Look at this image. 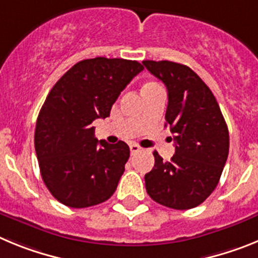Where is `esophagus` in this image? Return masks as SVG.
I'll use <instances>...</instances> for the list:
<instances>
[{
	"instance_id": "34e87169",
	"label": "esophagus",
	"mask_w": 258,
	"mask_h": 258,
	"mask_svg": "<svg viewBox=\"0 0 258 258\" xmlns=\"http://www.w3.org/2000/svg\"><path fill=\"white\" fill-rule=\"evenodd\" d=\"M141 147L138 145H131V152H132V155H134V154H137V152H140L141 151Z\"/></svg>"
}]
</instances>
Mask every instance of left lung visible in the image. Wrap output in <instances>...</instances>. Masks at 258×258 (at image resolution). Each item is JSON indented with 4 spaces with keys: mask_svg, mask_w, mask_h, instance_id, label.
Returning <instances> with one entry per match:
<instances>
[{
    "mask_svg": "<svg viewBox=\"0 0 258 258\" xmlns=\"http://www.w3.org/2000/svg\"><path fill=\"white\" fill-rule=\"evenodd\" d=\"M168 90L165 120L175 154L145 175L152 200L173 209H191L213 192L229 155V129L213 93L190 67L169 60H143Z\"/></svg>",
    "mask_w": 258,
    "mask_h": 258,
    "instance_id": "1",
    "label": "left lung"
}]
</instances>
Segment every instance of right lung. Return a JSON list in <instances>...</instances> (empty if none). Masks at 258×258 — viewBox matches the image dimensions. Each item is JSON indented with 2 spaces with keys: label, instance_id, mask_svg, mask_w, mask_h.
<instances>
[{
  "label": "right lung",
  "instance_id": "obj_1",
  "mask_svg": "<svg viewBox=\"0 0 258 258\" xmlns=\"http://www.w3.org/2000/svg\"><path fill=\"white\" fill-rule=\"evenodd\" d=\"M141 71L137 60L85 59L50 90L38 113L35 149L44 183L61 204L88 208L115 192L131 150L122 141H98L92 124L108 117L120 93Z\"/></svg>",
  "mask_w": 258,
  "mask_h": 258
}]
</instances>
